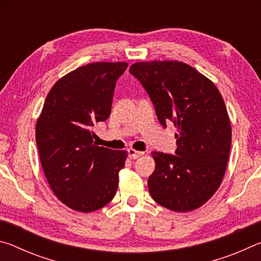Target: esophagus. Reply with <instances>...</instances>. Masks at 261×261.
<instances>
[{
    "instance_id": "1",
    "label": "esophagus",
    "mask_w": 261,
    "mask_h": 261,
    "mask_svg": "<svg viewBox=\"0 0 261 261\" xmlns=\"http://www.w3.org/2000/svg\"><path fill=\"white\" fill-rule=\"evenodd\" d=\"M144 154V152H139V151H136V149H132V148H129L127 149V155H129L130 159H138L139 156H141Z\"/></svg>"
}]
</instances>
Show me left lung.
<instances>
[{"mask_svg":"<svg viewBox=\"0 0 261 261\" xmlns=\"http://www.w3.org/2000/svg\"><path fill=\"white\" fill-rule=\"evenodd\" d=\"M129 72L145 88L161 125L171 122L177 129L175 154L152 153L149 193L168 210H196L216 192L227 168L231 126L222 96L208 78L182 62H139Z\"/></svg>","mask_w":261,"mask_h":261,"instance_id":"obj_1","label":"left lung"}]
</instances>
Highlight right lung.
I'll return each mask as SVG.
<instances>
[{
    "mask_svg": "<svg viewBox=\"0 0 261 261\" xmlns=\"http://www.w3.org/2000/svg\"><path fill=\"white\" fill-rule=\"evenodd\" d=\"M124 62H95L65 74L48 93L37 122L39 156L55 196L70 208L94 212L116 193L125 151L98 146L93 127L107 120Z\"/></svg>",
    "mask_w": 261,
    "mask_h": 261,
    "instance_id": "right-lung-1",
    "label": "right lung"
}]
</instances>
